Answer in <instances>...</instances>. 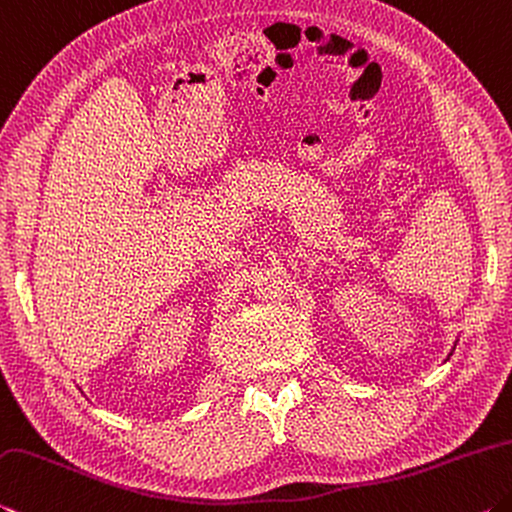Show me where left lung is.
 Segmentation results:
<instances>
[{
	"instance_id": "left-lung-1",
	"label": "left lung",
	"mask_w": 512,
	"mask_h": 512,
	"mask_svg": "<svg viewBox=\"0 0 512 512\" xmlns=\"http://www.w3.org/2000/svg\"><path fill=\"white\" fill-rule=\"evenodd\" d=\"M454 347H457V345H454ZM452 351H454V349H452ZM450 356H452V353H450Z\"/></svg>"
}]
</instances>
